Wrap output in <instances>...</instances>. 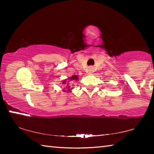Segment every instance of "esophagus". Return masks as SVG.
Here are the masks:
<instances>
[{
  "mask_svg": "<svg viewBox=\"0 0 154 154\" xmlns=\"http://www.w3.org/2000/svg\"><path fill=\"white\" fill-rule=\"evenodd\" d=\"M92 69H93L92 67H89V69H88V70H89V71H92Z\"/></svg>",
  "mask_w": 154,
  "mask_h": 154,
  "instance_id": "obj_1",
  "label": "esophagus"
}]
</instances>
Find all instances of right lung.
<instances>
[{"label":"right lung","instance_id":"right-lung-1","mask_svg":"<svg viewBox=\"0 0 154 154\" xmlns=\"http://www.w3.org/2000/svg\"><path fill=\"white\" fill-rule=\"evenodd\" d=\"M78 79H79V78H78V76L77 75H72V77H69L68 78V82H67V79H65V80H64V81H62V84H64V85H65V84H66L67 85H69V83L70 81H72V82H74V81H77V80H78ZM66 88H68V90H67V92H71V90L72 89V88H71V87H69V86H66ZM64 92H65V90H63Z\"/></svg>","mask_w":154,"mask_h":154}]
</instances>
